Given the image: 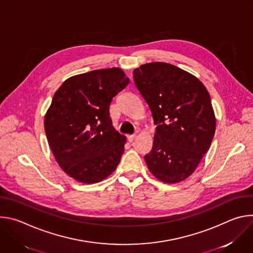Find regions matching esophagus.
Listing matches in <instances>:
<instances>
[{
	"label": "esophagus",
	"instance_id": "34e87169",
	"mask_svg": "<svg viewBox=\"0 0 253 253\" xmlns=\"http://www.w3.org/2000/svg\"><path fill=\"white\" fill-rule=\"evenodd\" d=\"M136 138V136L135 135H129L128 136V141L129 142H133V140Z\"/></svg>",
	"mask_w": 253,
	"mask_h": 253
}]
</instances>
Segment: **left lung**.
Returning <instances> with one entry per match:
<instances>
[{
  "instance_id": "obj_1",
  "label": "left lung",
  "mask_w": 253,
  "mask_h": 253,
  "mask_svg": "<svg viewBox=\"0 0 253 253\" xmlns=\"http://www.w3.org/2000/svg\"><path fill=\"white\" fill-rule=\"evenodd\" d=\"M133 77L156 125L146 164L160 181H182L194 172L215 133L210 96L196 77L167 63L142 65Z\"/></svg>"
}]
</instances>
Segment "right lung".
<instances>
[{
  "label": "right lung",
  "mask_w": 253,
  "mask_h": 253,
  "mask_svg": "<svg viewBox=\"0 0 253 253\" xmlns=\"http://www.w3.org/2000/svg\"><path fill=\"white\" fill-rule=\"evenodd\" d=\"M130 80L119 68L67 79L45 116V132L60 167L83 183L109 176L124 153L125 136L112 125L110 105Z\"/></svg>",
  "instance_id": "obj_1"
}]
</instances>
